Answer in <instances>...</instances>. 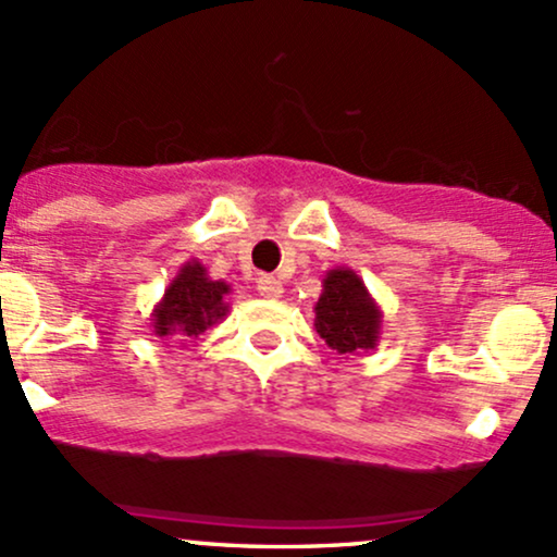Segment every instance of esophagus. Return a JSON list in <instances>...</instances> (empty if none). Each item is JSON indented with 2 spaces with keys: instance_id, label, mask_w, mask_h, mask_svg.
Wrapping results in <instances>:
<instances>
[{
  "instance_id": "esophagus-1",
  "label": "esophagus",
  "mask_w": 557,
  "mask_h": 557,
  "mask_svg": "<svg viewBox=\"0 0 557 557\" xmlns=\"http://www.w3.org/2000/svg\"><path fill=\"white\" fill-rule=\"evenodd\" d=\"M258 292L268 299H278L281 295H284V286H281V281L276 276H260Z\"/></svg>"
}]
</instances>
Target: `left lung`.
Masks as SVG:
<instances>
[{
    "mask_svg": "<svg viewBox=\"0 0 557 557\" xmlns=\"http://www.w3.org/2000/svg\"><path fill=\"white\" fill-rule=\"evenodd\" d=\"M312 310L318 336L339 355H358L376 347L384 315L352 268H331Z\"/></svg>",
    "mask_w": 557,
    "mask_h": 557,
    "instance_id": "obj_1",
    "label": "left lung"
}]
</instances>
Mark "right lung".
I'll use <instances>...</instances> for the list:
<instances>
[{"label":"right lung","mask_w":557,"mask_h":557,"mask_svg":"<svg viewBox=\"0 0 557 557\" xmlns=\"http://www.w3.org/2000/svg\"><path fill=\"white\" fill-rule=\"evenodd\" d=\"M226 281H212L199 260L181 265L176 278L168 284L165 295L152 310V329L158 336H176L178 342L205 334L228 315Z\"/></svg>","instance_id":"add662e5"}]
</instances>
